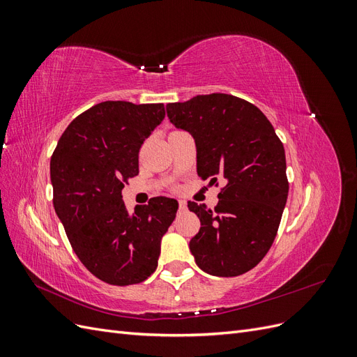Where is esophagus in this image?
Wrapping results in <instances>:
<instances>
[{"label":"esophagus","instance_id":"esophagus-1","mask_svg":"<svg viewBox=\"0 0 357 357\" xmlns=\"http://www.w3.org/2000/svg\"><path fill=\"white\" fill-rule=\"evenodd\" d=\"M178 208H180L181 211H185V210L188 208V204H186V201H183V199H180V201H178Z\"/></svg>","mask_w":357,"mask_h":357}]
</instances>
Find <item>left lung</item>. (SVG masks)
<instances>
[{
	"mask_svg": "<svg viewBox=\"0 0 357 357\" xmlns=\"http://www.w3.org/2000/svg\"><path fill=\"white\" fill-rule=\"evenodd\" d=\"M169 122L197 146V172L226 185L214 210L189 202L201 228L189 243L197 265L215 277L250 271L271 248L289 193L286 155L256 105L228 93L167 104Z\"/></svg>",
	"mask_w": 357,
	"mask_h": 357,
	"instance_id": "1",
	"label": "left lung"
}]
</instances>
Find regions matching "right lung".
Masks as SVG:
<instances>
[{
    "instance_id": "obj_1",
    "label": "right lung",
    "mask_w": 357,
    "mask_h": 357,
    "mask_svg": "<svg viewBox=\"0 0 357 357\" xmlns=\"http://www.w3.org/2000/svg\"><path fill=\"white\" fill-rule=\"evenodd\" d=\"M164 104L104 101L79 114L50 160L53 207L80 262L114 286L155 273L160 240L178 202L158 197L129 214L122 189L138 174V152L164 121Z\"/></svg>"
}]
</instances>
